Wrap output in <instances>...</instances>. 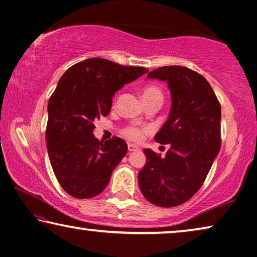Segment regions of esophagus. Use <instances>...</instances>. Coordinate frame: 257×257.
<instances>
[{
    "mask_svg": "<svg viewBox=\"0 0 257 257\" xmlns=\"http://www.w3.org/2000/svg\"><path fill=\"white\" fill-rule=\"evenodd\" d=\"M138 147L134 144H128V151L129 152H133V151H136Z\"/></svg>",
    "mask_w": 257,
    "mask_h": 257,
    "instance_id": "obj_1",
    "label": "esophagus"
}]
</instances>
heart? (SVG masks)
Masks as SVG:
<instances>
[{"label":"heart","instance_id":"b5f03b06","mask_svg":"<svg viewBox=\"0 0 257 257\" xmlns=\"http://www.w3.org/2000/svg\"><path fill=\"white\" fill-rule=\"evenodd\" d=\"M143 99H144L145 104L153 101H159L162 103L163 92L158 86H146L145 88L143 89ZM147 132H149V130L144 127H139V125H128V127L122 129V135L125 138H128L129 141L141 142L143 141V138L145 137V134Z\"/></svg>","mask_w":257,"mask_h":257}]
</instances>
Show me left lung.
I'll list each match as a JSON object with an SVG mask.
<instances>
[{"label": "left lung", "instance_id": "obj_1", "mask_svg": "<svg viewBox=\"0 0 257 257\" xmlns=\"http://www.w3.org/2000/svg\"><path fill=\"white\" fill-rule=\"evenodd\" d=\"M147 77L167 81L170 88V115L154 137L170 149L164 158L144 150L147 161L138 185L152 204L175 207L197 193L219 153L221 105L205 78L186 67H161Z\"/></svg>", "mask_w": 257, "mask_h": 257}]
</instances>
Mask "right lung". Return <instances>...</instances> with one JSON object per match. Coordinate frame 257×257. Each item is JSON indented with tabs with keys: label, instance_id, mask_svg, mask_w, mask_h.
Here are the masks:
<instances>
[{
	"label": "right lung",
	"instance_id": "add662e5",
	"mask_svg": "<svg viewBox=\"0 0 257 257\" xmlns=\"http://www.w3.org/2000/svg\"><path fill=\"white\" fill-rule=\"evenodd\" d=\"M149 70L93 58L76 63L60 78L49 101L46 146L61 187L76 198L97 196L128 151L123 139L103 144L94 121L106 116L116 90Z\"/></svg>",
	"mask_w": 257,
	"mask_h": 257
}]
</instances>
